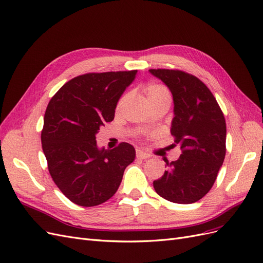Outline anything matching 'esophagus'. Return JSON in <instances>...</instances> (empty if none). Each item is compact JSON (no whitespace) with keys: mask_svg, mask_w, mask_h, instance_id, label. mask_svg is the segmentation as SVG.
<instances>
[{"mask_svg":"<svg viewBox=\"0 0 263 263\" xmlns=\"http://www.w3.org/2000/svg\"><path fill=\"white\" fill-rule=\"evenodd\" d=\"M136 155H137V158H139V159H148V158H150L149 154L144 153V151H141V150H137Z\"/></svg>","mask_w":263,"mask_h":263,"instance_id":"34e87169","label":"esophagus"}]
</instances>
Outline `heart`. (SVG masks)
<instances>
[{
    "mask_svg": "<svg viewBox=\"0 0 263 263\" xmlns=\"http://www.w3.org/2000/svg\"><path fill=\"white\" fill-rule=\"evenodd\" d=\"M145 94L147 102L149 103L150 106H154L159 103H170L171 102V93L168 90V87L164 86L160 83H149L145 87ZM129 95L125 94L118 103V106H122L125 104V102L128 100Z\"/></svg>",
    "mask_w": 263,
    "mask_h": 263,
    "instance_id": "obj_1",
    "label": "heart"
}]
</instances>
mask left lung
I'll use <instances>...</instances> for the list:
<instances>
[{"mask_svg": "<svg viewBox=\"0 0 263 263\" xmlns=\"http://www.w3.org/2000/svg\"><path fill=\"white\" fill-rule=\"evenodd\" d=\"M149 72L172 93L171 135L182 150L178 160H165L168 170L154 181V187L170 202L195 203L209 193L224 162V114L209 87L196 77L169 69H150Z\"/></svg>", "mask_w": 263, "mask_h": 263, "instance_id": "left-lung-1", "label": "left lung"}]
</instances>
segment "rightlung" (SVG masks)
<instances>
[{
	"label": "right lung",
	"instance_id": "add662e5",
	"mask_svg": "<svg viewBox=\"0 0 263 263\" xmlns=\"http://www.w3.org/2000/svg\"><path fill=\"white\" fill-rule=\"evenodd\" d=\"M136 74L132 70L76 77L47 106L42 144L48 170L55 185L77 205L91 208L109 200L126 166L135 160L132 145L100 149L95 135L113 121L117 102Z\"/></svg>",
	"mask_w": 263,
	"mask_h": 263
}]
</instances>
